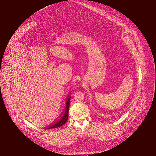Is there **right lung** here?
<instances>
[{"mask_svg":"<svg viewBox=\"0 0 156 156\" xmlns=\"http://www.w3.org/2000/svg\"><path fill=\"white\" fill-rule=\"evenodd\" d=\"M70 99H71V97L68 96V97L67 98L66 109L64 110V112H63L62 116L54 123H53L51 125H50L49 127H48L47 128V129H52V128L58 127L64 125L67 122L68 118V111H69V108Z\"/></svg>","mask_w":156,"mask_h":156,"instance_id":"obj_1","label":"right lung"}]
</instances>
